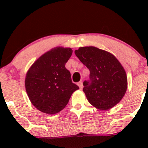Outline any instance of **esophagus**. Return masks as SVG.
I'll use <instances>...</instances> for the list:
<instances>
[{
    "label": "esophagus",
    "instance_id": "esophagus-1",
    "mask_svg": "<svg viewBox=\"0 0 148 148\" xmlns=\"http://www.w3.org/2000/svg\"><path fill=\"white\" fill-rule=\"evenodd\" d=\"M77 85L79 86L80 89H81V90L83 89V87H84V86H83V84H82V82H81V81H80V82L78 83Z\"/></svg>",
    "mask_w": 148,
    "mask_h": 148
}]
</instances>
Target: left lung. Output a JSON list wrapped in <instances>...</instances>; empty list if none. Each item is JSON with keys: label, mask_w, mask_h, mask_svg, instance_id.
<instances>
[{"label": "left lung", "mask_w": 148, "mask_h": 148, "mask_svg": "<svg viewBox=\"0 0 148 148\" xmlns=\"http://www.w3.org/2000/svg\"><path fill=\"white\" fill-rule=\"evenodd\" d=\"M90 70V81L83 91L90 104L99 110L111 109L123 99L127 88L125 69L111 53L95 47H80L75 51Z\"/></svg>", "instance_id": "left-lung-1"}]
</instances>
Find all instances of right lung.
<instances>
[{"label":"right lung","instance_id":"right-lung-1","mask_svg":"<svg viewBox=\"0 0 148 148\" xmlns=\"http://www.w3.org/2000/svg\"><path fill=\"white\" fill-rule=\"evenodd\" d=\"M72 54L71 48H53L37 59L27 72V95L32 104L42 113H59L69 102L72 93L79 89L72 83L70 72L65 67Z\"/></svg>","mask_w":148,"mask_h":148}]
</instances>
